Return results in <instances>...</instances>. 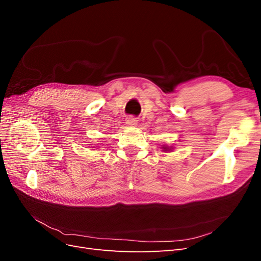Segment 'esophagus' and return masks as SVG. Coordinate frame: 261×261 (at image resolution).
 I'll return each instance as SVG.
<instances>
[{
	"instance_id": "obj_1",
	"label": "esophagus",
	"mask_w": 261,
	"mask_h": 261,
	"mask_svg": "<svg viewBox=\"0 0 261 261\" xmlns=\"http://www.w3.org/2000/svg\"><path fill=\"white\" fill-rule=\"evenodd\" d=\"M126 124L128 126H136L137 125V118L134 116H128L126 118Z\"/></svg>"
}]
</instances>
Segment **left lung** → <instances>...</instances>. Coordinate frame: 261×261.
Segmentation results:
<instances>
[{"label":"left lung","instance_id":"1","mask_svg":"<svg viewBox=\"0 0 261 261\" xmlns=\"http://www.w3.org/2000/svg\"><path fill=\"white\" fill-rule=\"evenodd\" d=\"M162 148H163L164 151H169V150H171V148H169V147H167V146H165V147H162Z\"/></svg>","mask_w":261,"mask_h":261}]
</instances>
